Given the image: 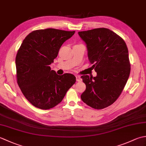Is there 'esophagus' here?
Masks as SVG:
<instances>
[{
  "instance_id": "obj_1",
  "label": "esophagus",
  "mask_w": 146,
  "mask_h": 146,
  "mask_svg": "<svg viewBox=\"0 0 146 146\" xmlns=\"http://www.w3.org/2000/svg\"><path fill=\"white\" fill-rule=\"evenodd\" d=\"M76 81H77V82H82V78H81V76L76 75Z\"/></svg>"
}]
</instances>
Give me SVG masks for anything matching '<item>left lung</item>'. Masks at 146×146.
<instances>
[{"label":"left lung","mask_w":146,"mask_h":146,"mask_svg":"<svg viewBox=\"0 0 146 146\" xmlns=\"http://www.w3.org/2000/svg\"><path fill=\"white\" fill-rule=\"evenodd\" d=\"M86 44L88 57L97 75H83L86 90L82 101L95 109L113 104L125 87L131 72L129 52L125 41L107 28L78 32Z\"/></svg>","instance_id":"8db88e82"}]
</instances>
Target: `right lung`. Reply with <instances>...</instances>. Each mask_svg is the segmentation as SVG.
<instances>
[{
    "label": "right lung",
    "mask_w": 146,
    "mask_h": 146,
    "mask_svg": "<svg viewBox=\"0 0 146 146\" xmlns=\"http://www.w3.org/2000/svg\"><path fill=\"white\" fill-rule=\"evenodd\" d=\"M75 32L39 29L23 40L15 57L17 82L24 97L35 107L42 110L55 107L75 83L72 74L58 75L49 66L62 44Z\"/></svg>",
    "instance_id": "right-lung-1"
}]
</instances>
